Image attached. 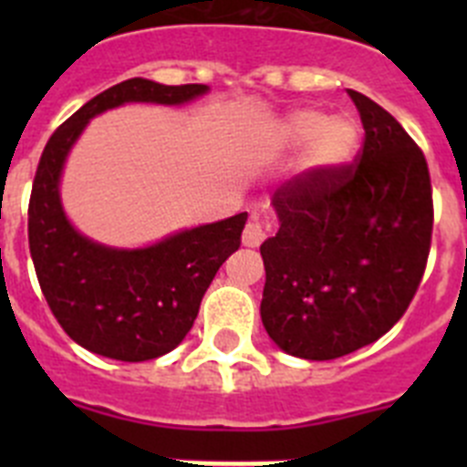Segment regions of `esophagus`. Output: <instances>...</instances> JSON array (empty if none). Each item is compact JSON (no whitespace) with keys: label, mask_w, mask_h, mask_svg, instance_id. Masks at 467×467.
Segmentation results:
<instances>
[{"label":"esophagus","mask_w":467,"mask_h":467,"mask_svg":"<svg viewBox=\"0 0 467 467\" xmlns=\"http://www.w3.org/2000/svg\"><path fill=\"white\" fill-rule=\"evenodd\" d=\"M264 238H266V229H264L257 220L247 222L245 231H243V245L259 247L264 243Z\"/></svg>","instance_id":"1"}]
</instances>
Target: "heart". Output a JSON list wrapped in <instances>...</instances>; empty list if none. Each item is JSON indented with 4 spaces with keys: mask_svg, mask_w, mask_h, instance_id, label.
Here are the masks:
<instances>
[{
    "mask_svg": "<svg viewBox=\"0 0 467 467\" xmlns=\"http://www.w3.org/2000/svg\"><path fill=\"white\" fill-rule=\"evenodd\" d=\"M285 138L295 147L306 150L311 171H337L353 161L360 144L358 126L350 119H329L320 109H299L285 123Z\"/></svg>",
    "mask_w": 467,
    "mask_h": 467,
    "instance_id": "b5f03b06",
    "label": "heart"
}]
</instances>
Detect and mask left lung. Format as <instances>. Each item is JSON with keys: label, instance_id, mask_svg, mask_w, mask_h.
<instances>
[{"label": "left lung", "instance_id": "obj_1", "mask_svg": "<svg viewBox=\"0 0 467 467\" xmlns=\"http://www.w3.org/2000/svg\"><path fill=\"white\" fill-rule=\"evenodd\" d=\"M348 95L365 128L356 163L275 189L280 229L259 247L262 323L304 360H334L383 337L414 299L431 253L426 156L383 107Z\"/></svg>", "mask_w": 467, "mask_h": 467}]
</instances>
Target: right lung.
Instances as JSON below:
<instances>
[{
	"instance_id": "right-lung-1",
	"label": "right lung",
	"mask_w": 467,
	"mask_h": 467,
	"mask_svg": "<svg viewBox=\"0 0 467 467\" xmlns=\"http://www.w3.org/2000/svg\"><path fill=\"white\" fill-rule=\"evenodd\" d=\"M203 84L163 86L128 79L86 102L44 147L32 184L27 238L41 292L60 327L90 353L144 362L182 344L205 290L229 254L241 247L247 213L138 247L119 250L81 236L60 201V175L86 123L126 102L184 105Z\"/></svg>"
}]
</instances>
